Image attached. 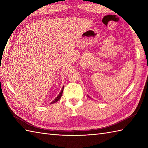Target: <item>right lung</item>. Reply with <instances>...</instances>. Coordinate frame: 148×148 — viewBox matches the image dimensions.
<instances>
[{"label":"right lung","instance_id":"right-lung-1","mask_svg":"<svg viewBox=\"0 0 148 148\" xmlns=\"http://www.w3.org/2000/svg\"><path fill=\"white\" fill-rule=\"evenodd\" d=\"M64 86L62 88V90H61V92L59 93V94L58 95V96L56 97V98L55 99V100H53V101L51 102V103H55V102H56L57 101H58V100L60 99V98L62 97V93H63V90H64Z\"/></svg>","mask_w":148,"mask_h":148}]
</instances>
